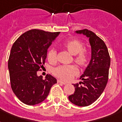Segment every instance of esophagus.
<instances>
[{
    "instance_id": "34e87169",
    "label": "esophagus",
    "mask_w": 122,
    "mask_h": 122,
    "mask_svg": "<svg viewBox=\"0 0 122 122\" xmlns=\"http://www.w3.org/2000/svg\"><path fill=\"white\" fill-rule=\"evenodd\" d=\"M57 82H58V83H62V84H63V85H65V84H66V83L65 81H62V80H57Z\"/></svg>"
}]
</instances>
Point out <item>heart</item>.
Segmentation results:
<instances>
[{
    "label": "heart",
    "instance_id": "1",
    "mask_svg": "<svg viewBox=\"0 0 122 122\" xmlns=\"http://www.w3.org/2000/svg\"><path fill=\"white\" fill-rule=\"evenodd\" d=\"M63 46L72 55L73 60L80 66L87 64L90 57V51L83 47V42L77 39H71L63 44ZM48 61L54 63L57 61V52L54 48L50 49L47 54ZM53 73L57 78L64 80H69L78 73V70L75 65H60L53 70Z\"/></svg>",
    "mask_w": 122,
    "mask_h": 122
}]
</instances>
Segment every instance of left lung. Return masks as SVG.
<instances>
[{
    "label": "left lung",
    "mask_w": 122,
    "mask_h": 122,
    "mask_svg": "<svg viewBox=\"0 0 122 122\" xmlns=\"http://www.w3.org/2000/svg\"><path fill=\"white\" fill-rule=\"evenodd\" d=\"M89 39L91 59L80 79L82 81L73 84L74 94L68 96L73 104L87 106L100 97L106 86L110 66V57L106 44L94 32L87 29L76 31Z\"/></svg>",
    "instance_id": "8db88e82"
}]
</instances>
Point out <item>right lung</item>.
Returning a JSON list of instances; mask_svg holds the SVG:
<instances>
[{"instance_id": "right-lung-1", "label": "right lung", "mask_w": 122, "mask_h": 122, "mask_svg": "<svg viewBox=\"0 0 122 122\" xmlns=\"http://www.w3.org/2000/svg\"><path fill=\"white\" fill-rule=\"evenodd\" d=\"M59 32L33 29L26 31L12 46L8 60L11 88L16 97L28 105L44 101L57 80L51 75L38 76L45 63L48 48Z\"/></svg>"}]
</instances>
